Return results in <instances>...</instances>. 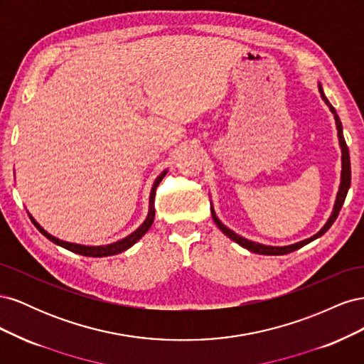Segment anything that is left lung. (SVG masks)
Returning a JSON list of instances; mask_svg holds the SVG:
<instances>
[{"instance_id":"1","label":"left lung","mask_w":364,"mask_h":364,"mask_svg":"<svg viewBox=\"0 0 364 364\" xmlns=\"http://www.w3.org/2000/svg\"><path fill=\"white\" fill-rule=\"evenodd\" d=\"M318 92H321L323 102L329 106V111H331L334 114V119H336V126H337V135H338V142H340V149H341V179H340V188H338V193H337V199H336V203H334V209H333V214L331 217L328 218V222L325 223V226L318 230V232L310 238H306L304 241H299V243H294V245H290V246H266V245H259V243H253V241L250 240H246L243 237H240L238 234H235L234 230H230L229 228H226L220 220L217 218L215 213H214V208H211V214H213V220L215 222V225L218 226V229L222 230V232L225 235H228L230 240H234L235 243H238L241 247H245L253 253H259V255H285V253H290V252H294L297 249L304 247L305 245L311 243L313 240L322 237L326 230L333 226V223L336 222V218L340 213L341 206H343L345 203V199H346V194H348V190L350 186V161H349V150H348V146H346V141L343 138V129H341V123H340V118L336 112V109L331 106V103L328 102V98L325 97L323 94V90H322V85L318 83Z\"/></svg>"}]
</instances>
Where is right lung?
I'll return each mask as SVG.
<instances>
[{
	"instance_id": "1",
	"label": "right lung",
	"mask_w": 364,
	"mask_h": 364,
	"mask_svg": "<svg viewBox=\"0 0 364 364\" xmlns=\"http://www.w3.org/2000/svg\"><path fill=\"white\" fill-rule=\"evenodd\" d=\"M165 174H167V171L161 173V174L158 176V178H156L155 183H153V186H151V193H150V208H149V214H147V218L144 220V223H142V225L135 230V232H132V234L127 235L126 238L119 240V241H117V243H112V245H106V246H82V245H75V243H68V241H62V240H59V238H56V237L50 235L46 229L41 228L39 223H36L35 218H33L30 214H28V215H30V220L33 222V225H35V226L38 228L39 232H41L42 235H46L50 241H53L54 245L62 246V247L68 249V250H71V252H74V253H79V255H83V257L102 258V257L117 255V253L124 252V250H127L130 246H134V245L136 243V241L150 229V226H151V223H153V220H155V196H156V188H158L159 182L164 179Z\"/></svg>"
}]
</instances>
